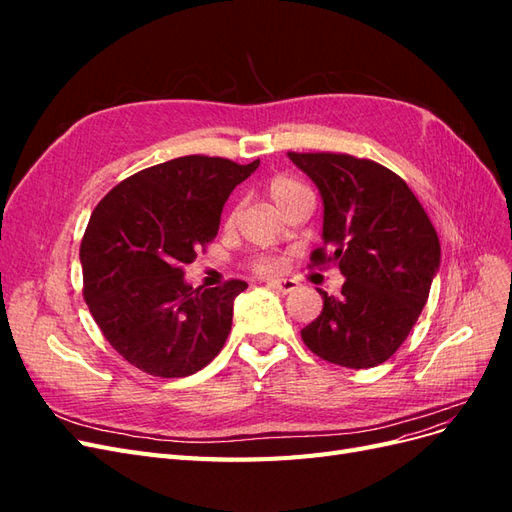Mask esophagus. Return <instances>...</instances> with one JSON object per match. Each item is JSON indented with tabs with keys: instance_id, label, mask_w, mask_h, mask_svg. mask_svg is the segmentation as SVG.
Listing matches in <instances>:
<instances>
[{
	"instance_id": "1",
	"label": "esophagus",
	"mask_w": 512,
	"mask_h": 512,
	"mask_svg": "<svg viewBox=\"0 0 512 512\" xmlns=\"http://www.w3.org/2000/svg\"><path fill=\"white\" fill-rule=\"evenodd\" d=\"M267 284H269L271 288H275V290L284 292V294H288V292H294V290L299 288L297 280H269Z\"/></svg>"
}]
</instances>
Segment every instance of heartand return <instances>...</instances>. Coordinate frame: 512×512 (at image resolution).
Segmentation results:
<instances>
[{
  "label": "heart",
  "instance_id": "1",
  "mask_svg": "<svg viewBox=\"0 0 512 512\" xmlns=\"http://www.w3.org/2000/svg\"><path fill=\"white\" fill-rule=\"evenodd\" d=\"M267 192L273 200V205L280 211H284L290 200L294 196H299L301 192H305V188L297 179L286 177V175H277L269 181ZM254 269L260 273H275V271H280V262H277L275 258H258L254 262Z\"/></svg>",
  "mask_w": 512,
  "mask_h": 512
}]
</instances>
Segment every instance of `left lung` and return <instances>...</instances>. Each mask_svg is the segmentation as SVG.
Returning a JSON list of instances; mask_svg holds the SVG:
<instances>
[{
	"instance_id": "1",
	"label": "left lung",
	"mask_w": 512,
	"mask_h": 512,
	"mask_svg": "<svg viewBox=\"0 0 512 512\" xmlns=\"http://www.w3.org/2000/svg\"><path fill=\"white\" fill-rule=\"evenodd\" d=\"M292 164L322 198L316 265L333 260L342 294H322L320 316L301 329L320 359L367 369L391 359L421 316L440 269V239L423 205L393 170L346 153H294ZM324 249L334 254L327 259Z\"/></svg>"
}]
</instances>
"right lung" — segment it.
Returning <instances> with one entry per match:
<instances>
[{
    "label": "right lung",
    "mask_w": 512,
    "mask_h": 512,
    "mask_svg": "<svg viewBox=\"0 0 512 512\" xmlns=\"http://www.w3.org/2000/svg\"><path fill=\"white\" fill-rule=\"evenodd\" d=\"M260 166L183 156L141 170L94 209L81 243L85 301L123 359L160 378L209 365L247 288H192L183 267L220 228L230 192Z\"/></svg>",
    "instance_id": "1"
}]
</instances>
